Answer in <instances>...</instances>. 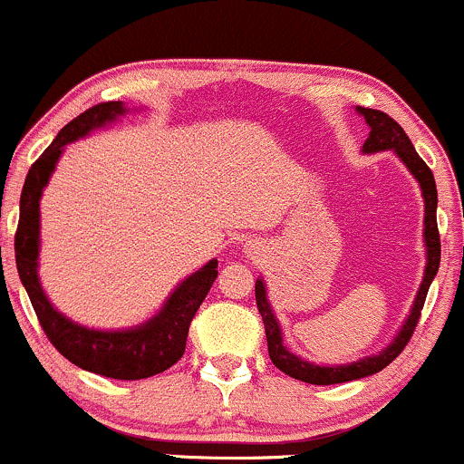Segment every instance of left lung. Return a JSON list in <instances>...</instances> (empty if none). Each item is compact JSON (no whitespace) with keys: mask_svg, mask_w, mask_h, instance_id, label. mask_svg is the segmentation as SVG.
I'll use <instances>...</instances> for the list:
<instances>
[{"mask_svg":"<svg viewBox=\"0 0 464 464\" xmlns=\"http://www.w3.org/2000/svg\"><path fill=\"white\" fill-rule=\"evenodd\" d=\"M355 113L364 117L366 126H369V137H366L364 146H362V154H375L392 150L397 159L408 168V172L417 179L420 196L425 202V216H423V242H425V270L423 281H420L417 296H414L412 310H410L408 318L403 321L401 329H399L395 338L386 344L384 349L377 353L366 355L349 364H314L310 360H303L299 355L292 353L284 344V332L281 324L276 321L273 305H270L268 295H266V284L259 276L255 281V299H257V310L264 318L266 327V340H268V353L273 364L285 375L295 377V380L307 382V384L316 386H329V384H343V382L362 380L369 377L372 372H380L386 369L392 360L401 353L403 347L408 344L410 335H412L414 327H417L420 310H423L425 296H428L430 285H432L436 273H439L440 264V239H439V227H436V202H439V194H436V183L432 169L425 165L423 159L414 150L412 141L408 140L406 130L397 124L392 117L375 109H364V106H355Z\"/></svg>","mask_w":464,"mask_h":464,"instance_id":"obj_1","label":"left lung"}]
</instances>
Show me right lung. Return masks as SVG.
Listing matches in <instances>:
<instances>
[{"label": "right lung", "instance_id": "obj_1", "mask_svg": "<svg viewBox=\"0 0 464 464\" xmlns=\"http://www.w3.org/2000/svg\"><path fill=\"white\" fill-rule=\"evenodd\" d=\"M129 111L124 102L95 104L58 132L56 140L36 159L25 177L19 202V227L14 236L19 279L52 344L80 369L126 382L146 380V377L168 371L183 358L191 318L196 316L200 303L205 301L207 292L211 290L218 276V259H209L169 292L161 310L154 316L129 329L84 327L58 312L47 299L39 279L44 189L50 183L67 143L82 140L93 130L113 124Z\"/></svg>", "mask_w": 464, "mask_h": 464}]
</instances>
